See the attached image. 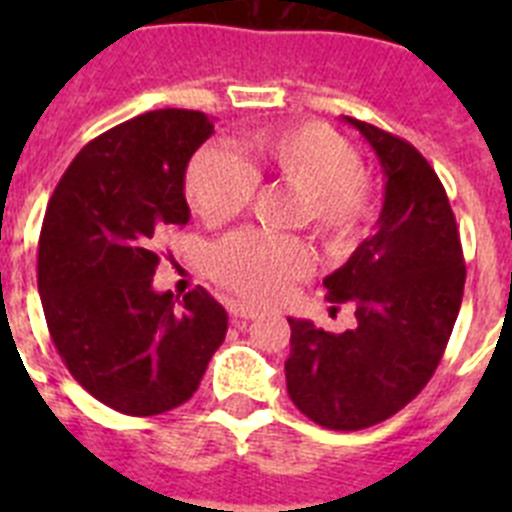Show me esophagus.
<instances>
[{"mask_svg":"<svg viewBox=\"0 0 512 512\" xmlns=\"http://www.w3.org/2000/svg\"><path fill=\"white\" fill-rule=\"evenodd\" d=\"M230 315H233L235 320H253L259 315V310H253V307L248 305H233L230 307Z\"/></svg>","mask_w":512,"mask_h":512,"instance_id":"34e87169","label":"esophagus"}]
</instances>
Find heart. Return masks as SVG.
I'll return each instance as SVG.
<instances>
[{"instance_id": "heart-1", "label": "heart", "mask_w": 512, "mask_h": 512, "mask_svg": "<svg viewBox=\"0 0 512 512\" xmlns=\"http://www.w3.org/2000/svg\"><path fill=\"white\" fill-rule=\"evenodd\" d=\"M251 158L246 164L220 146L194 153L184 187L207 225L241 215L259 189V176L271 174L300 189L297 223L310 225L330 251L354 246L372 215L374 189L351 140L320 122L282 125L253 135ZM210 264L225 289L251 302H271L310 271L312 251L295 235L241 230L217 243Z\"/></svg>"}]
</instances>
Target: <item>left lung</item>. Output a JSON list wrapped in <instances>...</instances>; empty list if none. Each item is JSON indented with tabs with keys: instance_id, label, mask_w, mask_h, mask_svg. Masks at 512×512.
<instances>
[{
	"instance_id": "8db88e82",
	"label": "left lung",
	"mask_w": 512,
	"mask_h": 512,
	"mask_svg": "<svg viewBox=\"0 0 512 512\" xmlns=\"http://www.w3.org/2000/svg\"><path fill=\"white\" fill-rule=\"evenodd\" d=\"M384 171L379 228L323 279L325 300L356 307V328L328 333L292 320L287 392L300 413L333 431L392 418L436 372L464 295V253L449 197L408 140L343 117Z\"/></svg>"
}]
</instances>
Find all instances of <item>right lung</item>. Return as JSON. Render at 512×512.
I'll use <instances>...</instances> for the list:
<instances>
[{
    "instance_id": "add662e5",
    "label": "right lung",
    "mask_w": 512,
    "mask_h": 512,
    "mask_svg": "<svg viewBox=\"0 0 512 512\" xmlns=\"http://www.w3.org/2000/svg\"><path fill=\"white\" fill-rule=\"evenodd\" d=\"M212 135L197 110H153L97 135L63 171L43 217L38 289L71 377L122 415L174 410L228 333V312L197 287L174 302L153 274L189 223L184 174Z\"/></svg>"
}]
</instances>
